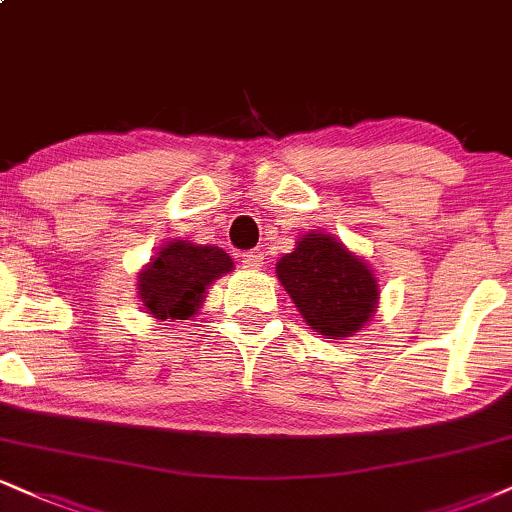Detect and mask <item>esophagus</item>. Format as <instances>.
I'll use <instances>...</instances> for the list:
<instances>
[{"label":"esophagus","instance_id":"34e87169","mask_svg":"<svg viewBox=\"0 0 512 512\" xmlns=\"http://www.w3.org/2000/svg\"><path fill=\"white\" fill-rule=\"evenodd\" d=\"M264 260H267V257H264L262 252H255V250L243 252V255H240V262H243L245 269H260V267H264Z\"/></svg>","mask_w":512,"mask_h":512}]
</instances>
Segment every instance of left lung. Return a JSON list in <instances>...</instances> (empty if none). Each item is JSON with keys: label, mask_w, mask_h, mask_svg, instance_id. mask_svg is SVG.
<instances>
[{"label": "left lung", "mask_w": 512, "mask_h": 512, "mask_svg": "<svg viewBox=\"0 0 512 512\" xmlns=\"http://www.w3.org/2000/svg\"><path fill=\"white\" fill-rule=\"evenodd\" d=\"M276 279L310 329L326 338L355 336L379 305V281L367 260L326 231H310L276 262Z\"/></svg>", "instance_id": "1"}]
</instances>
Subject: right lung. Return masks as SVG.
<instances>
[{"mask_svg":"<svg viewBox=\"0 0 512 512\" xmlns=\"http://www.w3.org/2000/svg\"><path fill=\"white\" fill-rule=\"evenodd\" d=\"M229 272L233 260L217 245L166 240L138 272V298L159 322L188 319L200 312L207 288Z\"/></svg>","mask_w":512,"mask_h":512,"instance_id":"obj_1","label":"right lung"}]
</instances>
